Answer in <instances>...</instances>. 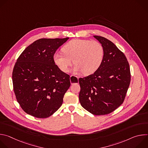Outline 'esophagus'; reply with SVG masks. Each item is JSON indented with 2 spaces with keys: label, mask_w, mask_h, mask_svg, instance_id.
Returning a JSON list of instances; mask_svg holds the SVG:
<instances>
[{
  "label": "esophagus",
  "mask_w": 148,
  "mask_h": 148,
  "mask_svg": "<svg viewBox=\"0 0 148 148\" xmlns=\"http://www.w3.org/2000/svg\"><path fill=\"white\" fill-rule=\"evenodd\" d=\"M73 77H74V75H71V76H70V81H71V79H72ZM77 78H78V77H77ZM71 84H73V83H71Z\"/></svg>",
  "instance_id": "34e87169"
}]
</instances>
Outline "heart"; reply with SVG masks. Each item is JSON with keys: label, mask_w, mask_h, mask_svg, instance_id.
Here are the masks:
<instances>
[{"label": "heart", "mask_w": 148, "mask_h": 148, "mask_svg": "<svg viewBox=\"0 0 148 148\" xmlns=\"http://www.w3.org/2000/svg\"><path fill=\"white\" fill-rule=\"evenodd\" d=\"M62 53H56L53 60L61 71L67 73L73 63L74 72H82L85 75L94 73L101 66L104 49L99 41L86 39H73L62 48Z\"/></svg>", "instance_id": "1"}]
</instances>
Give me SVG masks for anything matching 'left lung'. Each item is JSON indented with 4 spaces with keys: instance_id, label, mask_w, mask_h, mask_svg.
Instances as JSON below:
<instances>
[{
    "instance_id": "left-lung-1",
    "label": "left lung",
    "mask_w": 148,
    "mask_h": 148,
    "mask_svg": "<svg viewBox=\"0 0 148 148\" xmlns=\"http://www.w3.org/2000/svg\"><path fill=\"white\" fill-rule=\"evenodd\" d=\"M102 45L104 56L100 67L92 74L78 79L81 106L93 115L111 113L123 103L131 81L128 61L112 41L94 36Z\"/></svg>"
}]
</instances>
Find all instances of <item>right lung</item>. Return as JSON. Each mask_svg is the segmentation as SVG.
<instances>
[{
  "mask_svg": "<svg viewBox=\"0 0 148 148\" xmlns=\"http://www.w3.org/2000/svg\"><path fill=\"white\" fill-rule=\"evenodd\" d=\"M69 38L38 39L17 58L12 73L13 90L27 114L46 118L61 106L71 85L70 75L55 64L53 56Z\"/></svg>",
  "mask_w": 148,
  "mask_h": 148,
  "instance_id": "right-lung-1",
  "label": "right lung"
}]
</instances>
